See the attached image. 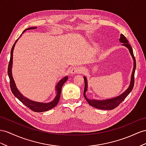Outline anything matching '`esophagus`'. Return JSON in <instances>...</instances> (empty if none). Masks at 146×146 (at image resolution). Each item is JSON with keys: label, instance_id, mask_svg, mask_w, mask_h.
<instances>
[{"label": "esophagus", "instance_id": "obj_1", "mask_svg": "<svg viewBox=\"0 0 146 146\" xmlns=\"http://www.w3.org/2000/svg\"><path fill=\"white\" fill-rule=\"evenodd\" d=\"M81 72V70L78 66H73V68H70V73L71 74H75V73H79Z\"/></svg>", "mask_w": 146, "mask_h": 146}]
</instances>
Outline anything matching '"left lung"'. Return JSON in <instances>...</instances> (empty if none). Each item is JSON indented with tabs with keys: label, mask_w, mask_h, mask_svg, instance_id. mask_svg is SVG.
<instances>
[{
	"label": "left lung",
	"mask_w": 146,
	"mask_h": 146,
	"mask_svg": "<svg viewBox=\"0 0 146 146\" xmlns=\"http://www.w3.org/2000/svg\"><path fill=\"white\" fill-rule=\"evenodd\" d=\"M119 42L123 43V46L126 47L129 49V53L132 56V58H133L134 61V66L132 72L131 77V81L129 87L126 90L122 93L121 95H119L116 98H110L109 99L106 100H96V99H88L86 96V92L88 90V81L86 77L84 76V97L85 99L87 100V102L91 106L95 107L96 109H102V110H113L115 108L117 107L119 104H120L126 98L128 94L132 91L134 87V73H135V70L136 67V59L134 57V54H133V51L132 49V47L131 46V45L129 44L128 40L126 38V37L123 35H120V38L119 39Z\"/></svg>",
	"instance_id": "left-lung-1"
}]
</instances>
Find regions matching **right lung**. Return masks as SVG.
<instances>
[{"label":"right lung","mask_w":146,"mask_h":146,"mask_svg":"<svg viewBox=\"0 0 146 146\" xmlns=\"http://www.w3.org/2000/svg\"><path fill=\"white\" fill-rule=\"evenodd\" d=\"M36 28H37V27L28 28L27 29H26L22 33V34H23V33L27 30H29V29H33ZM18 39H17L15 42L14 43L13 46H12V49H11L10 59L9 66H8V75L10 79V86L11 91H12L13 95L15 96L17 98H18V99L20 101H21L25 106L28 107L29 109H31V110L34 111L35 112H42V111L49 110L50 109H52V108L55 107L57 105V104L58 103V101L60 100V94H61L63 85L67 81L68 78L66 76L59 81L57 86H56V88H55V90L57 91V95H56L54 99L50 102L42 103V102H35V101H33V100H29V99L24 97L21 94V92L18 91V89L16 87V84L15 83V81L13 78L12 73V63H13V52L15 46V44L17 42Z\"/></svg>","instance_id":"1"}]
</instances>
